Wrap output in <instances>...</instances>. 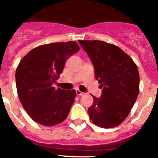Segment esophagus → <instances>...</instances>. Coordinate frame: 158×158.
<instances>
[{
    "label": "esophagus",
    "instance_id": "esophagus-1",
    "mask_svg": "<svg viewBox=\"0 0 158 158\" xmlns=\"http://www.w3.org/2000/svg\"><path fill=\"white\" fill-rule=\"evenodd\" d=\"M76 93H77V96H83V95H85V93H82V92H81L79 89H77Z\"/></svg>",
    "mask_w": 158,
    "mask_h": 158
}]
</instances>
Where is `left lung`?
<instances>
[{"mask_svg":"<svg viewBox=\"0 0 158 158\" xmlns=\"http://www.w3.org/2000/svg\"><path fill=\"white\" fill-rule=\"evenodd\" d=\"M94 65L95 77L103 89L88 109L96 126L112 128L122 123L139 93V73L133 59L122 49L100 40H79Z\"/></svg>","mask_w":158,"mask_h":158,"instance_id":"obj_1","label":"left lung"}]
</instances>
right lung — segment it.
Wrapping results in <instances>:
<instances>
[{"instance_id": "right-lung-1", "label": "right lung", "mask_w": 158, "mask_h": 158, "mask_svg": "<svg viewBox=\"0 0 158 158\" xmlns=\"http://www.w3.org/2000/svg\"><path fill=\"white\" fill-rule=\"evenodd\" d=\"M79 50L74 41L48 43L32 49L19 62L16 70L18 96L35 122L51 127L68 116L76 91L55 89L52 84L59 78L67 58Z\"/></svg>"}]
</instances>
